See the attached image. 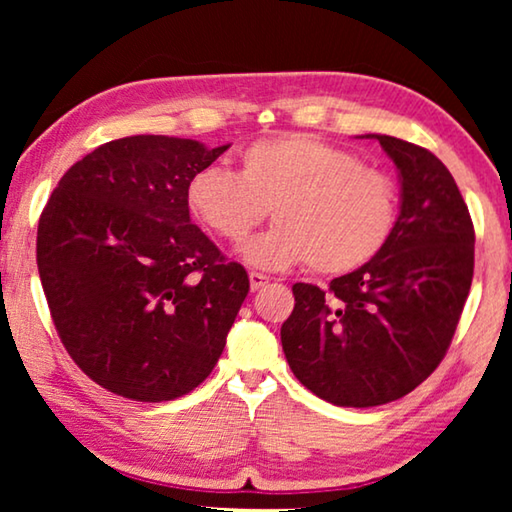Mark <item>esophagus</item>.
Returning <instances> with one entry per match:
<instances>
[{
	"label": "esophagus",
	"instance_id": "esophagus-1",
	"mask_svg": "<svg viewBox=\"0 0 512 512\" xmlns=\"http://www.w3.org/2000/svg\"><path fill=\"white\" fill-rule=\"evenodd\" d=\"M268 284V277L266 275H262V273H250V291H262L264 287Z\"/></svg>",
	"mask_w": 512,
	"mask_h": 512
}]
</instances>
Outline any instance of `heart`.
Instances as JSON below:
<instances>
[{
	"mask_svg": "<svg viewBox=\"0 0 512 512\" xmlns=\"http://www.w3.org/2000/svg\"><path fill=\"white\" fill-rule=\"evenodd\" d=\"M187 205L214 237L241 244L271 210L275 228L244 246L257 268L307 264L318 275L368 266L391 241L400 189L388 173L311 133H282L239 155V173L196 171Z\"/></svg>",
	"mask_w": 512,
	"mask_h": 512,
	"instance_id": "obj_1",
	"label": "heart"
}]
</instances>
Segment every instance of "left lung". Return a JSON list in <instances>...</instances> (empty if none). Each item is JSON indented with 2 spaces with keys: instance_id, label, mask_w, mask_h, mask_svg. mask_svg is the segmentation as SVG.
Listing matches in <instances>:
<instances>
[{
  "instance_id": "8db88e82",
  "label": "left lung",
  "mask_w": 512,
  "mask_h": 512,
  "mask_svg": "<svg viewBox=\"0 0 512 512\" xmlns=\"http://www.w3.org/2000/svg\"><path fill=\"white\" fill-rule=\"evenodd\" d=\"M377 137L400 169L388 246L323 291L293 284L280 329L293 375L336 406H379L420 386L449 350L474 275V225L452 173L431 151Z\"/></svg>"
}]
</instances>
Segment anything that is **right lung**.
Masks as SVG:
<instances>
[{"instance_id":"obj_1","label":"right lung","mask_w":512,"mask_h":512,"mask_svg":"<svg viewBox=\"0 0 512 512\" xmlns=\"http://www.w3.org/2000/svg\"><path fill=\"white\" fill-rule=\"evenodd\" d=\"M228 146L133 135L60 178L38 273L69 357L106 391L169 402L203 384L246 300V268L189 221L187 183Z\"/></svg>"}]
</instances>
